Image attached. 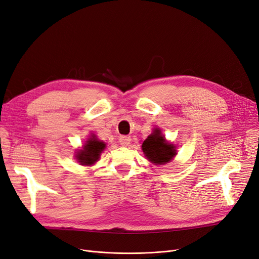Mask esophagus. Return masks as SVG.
<instances>
[{"label": "esophagus", "instance_id": "obj_1", "mask_svg": "<svg viewBox=\"0 0 259 259\" xmlns=\"http://www.w3.org/2000/svg\"><path fill=\"white\" fill-rule=\"evenodd\" d=\"M131 136H121L120 137V139H119V142H120V144L121 146H123V147H127L128 144L131 143Z\"/></svg>", "mask_w": 259, "mask_h": 259}]
</instances>
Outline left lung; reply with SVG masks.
<instances>
[{"label": "left lung", "mask_w": 259, "mask_h": 259, "mask_svg": "<svg viewBox=\"0 0 259 259\" xmlns=\"http://www.w3.org/2000/svg\"><path fill=\"white\" fill-rule=\"evenodd\" d=\"M142 151L146 157L154 164H165L177 155V148L167 142L159 128H154L153 133L142 143Z\"/></svg>", "instance_id": "left-lung-1"}]
</instances>
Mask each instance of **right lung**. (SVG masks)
Here are the masks:
<instances>
[{
    "mask_svg": "<svg viewBox=\"0 0 259 259\" xmlns=\"http://www.w3.org/2000/svg\"><path fill=\"white\" fill-rule=\"evenodd\" d=\"M105 142L99 140L96 135H91L82 146V149L77 151L75 157L82 165H92L99 160L102 152L105 150Z\"/></svg>",
    "mask_w": 259,
    "mask_h": 259,
    "instance_id": "right-lung-1",
    "label": "right lung"
}]
</instances>
